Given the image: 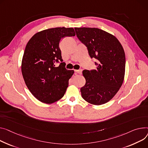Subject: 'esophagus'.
<instances>
[{
    "instance_id": "1",
    "label": "esophagus",
    "mask_w": 148,
    "mask_h": 148,
    "mask_svg": "<svg viewBox=\"0 0 148 148\" xmlns=\"http://www.w3.org/2000/svg\"><path fill=\"white\" fill-rule=\"evenodd\" d=\"M75 71L77 73L79 74H81L82 73V69H80V70H75Z\"/></svg>"
}]
</instances>
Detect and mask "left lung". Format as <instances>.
<instances>
[{"label":"left lung","mask_w":148,"mask_h":148,"mask_svg":"<svg viewBox=\"0 0 148 148\" xmlns=\"http://www.w3.org/2000/svg\"><path fill=\"white\" fill-rule=\"evenodd\" d=\"M76 36L95 58L96 70L83 71L86 84L80 89L87 102L100 105L110 101L119 90L124 78L123 47L113 35L97 28H74Z\"/></svg>","instance_id":"left-lung-1"}]
</instances>
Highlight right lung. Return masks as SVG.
<instances>
[{"mask_svg": "<svg viewBox=\"0 0 148 148\" xmlns=\"http://www.w3.org/2000/svg\"><path fill=\"white\" fill-rule=\"evenodd\" d=\"M75 35L73 28H49L35 34L27 43L21 71L29 90L40 102L52 103L64 96L74 71L66 69L59 45L61 38Z\"/></svg>", "mask_w": 148, "mask_h": 148, "instance_id": "obj_1", "label": "right lung"}]
</instances>
